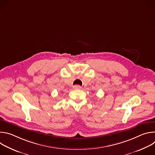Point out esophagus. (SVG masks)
<instances>
[{"instance_id": "34e87169", "label": "esophagus", "mask_w": 155, "mask_h": 155, "mask_svg": "<svg viewBox=\"0 0 155 155\" xmlns=\"http://www.w3.org/2000/svg\"><path fill=\"white\" fill-rule=\"evenodd\" d=\"M73 88L74 90H81V87L80 85H75L73 86Z\"/></svg>"}]
</instances>
